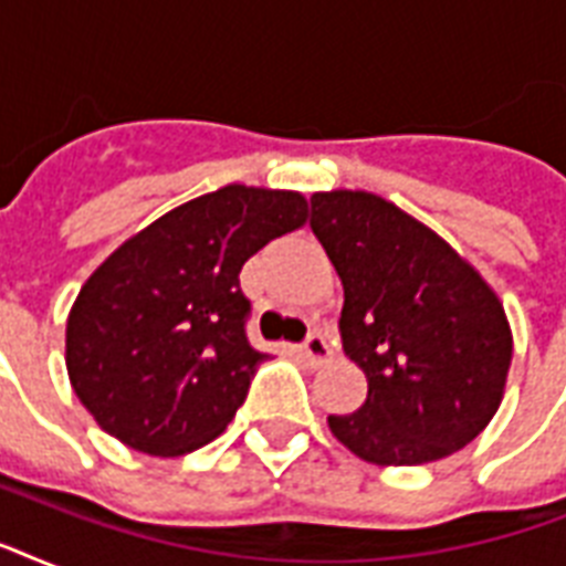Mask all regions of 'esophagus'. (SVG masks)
Wrapping results in <instances>:
<instances>
[{"label": "esophagus", "instance_id": "esophagus-1", "mask_svg": "<svg viewBox=\"0 0 566 566\" xmlns=\"http://www.w3.org/2000/svg\"><path fill=\"white\" fill-rule=\"evenodd\" d=\"M302 355H305L314 367H319V364H326L328 358L335 355V349H332V344L326 340V335L311 332V335L305 337V344H302Z\"/></svg>", "mask_w": 566, "mask_h": 566}]
</instances>
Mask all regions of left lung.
<instances>
[{"mask_svg": "<svg viewBox=\"0 0 566 566\" xmlns=\"http://www.w3.org/2000/svg\"><path fill=\"white\" fill-rule=\"evenodd\" d=\"M311 231L344 282L340 340L367 376L328 429L370 464H429L491 422L511 367L496 293L422 222L364 190L311 196Z\"/></svg>", "mask_w": 566, "mask_h": 566, "instance_id": "left-lung-1", "label": "left lung"}]
</instances>
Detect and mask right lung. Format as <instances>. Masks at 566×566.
<instances>
[{
	"label": "right lung",
	"instance_id": "right-lung-1",
	"mask_svg": "<svg viewBox=\"0 0 566 566\" xmlns=\"http://www.w3.org/2000/svg\"><path fill=\"white\" fill-rule=\"evenodd\" d=\"M305 220V196L229 185L126 240L66 319V373L93 420L146 455L217 438L266 361L247 337L240 270Z\"/></svg>",
	"mask_w": 566,
	"mask_h": 566
}]
</instances>
